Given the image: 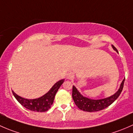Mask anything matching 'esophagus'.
<instances>
[{
    "mask_svg": "<svg viewBox=\"0 0 133 133\" xmlns=\"http://www.w3.org/2000/svg\"><path fill=\"white\" fill-rule=\"evenodd\" d=\"M74 77V74L72 72H70L68 73V74L67 75V79H73Z\"/></svg>",
    "mask_w": 133,
    "mask_h": 133,
    "instance_id": "esophagus-1",
    "label": "esophagus"
}]
</instances>
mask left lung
Segmentation results:
<instances>
[{
    "mask_svg": "<svg viewBox=\"0 0 133 133\" xmlns=\"http://www.w3.org/2000/svg\"><path fill=\"white\" fill-rule=\"evenodd\" d=\"M112 47L118 53L117 49L114 46L112 45ZM124 81H125V78L122 82L120 88L114 95L107 97V98L98 100L90 99V98L84 97L79 93V91L77 90L76 88L74 86H73V87H72V98H73V100L76 106L79 109L84 111L94 112L102 110V109L110 106L119 97L123 90Z\"/></svg>",
    "mask_w": 133,
    "mask_h": 133,
    "instance_id": "left-lung-1",
    "label": "left lung"
}]
</instances>
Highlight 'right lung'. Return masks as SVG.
Segmentation results:
<instances>
[{
	"mask_svg": "<svg viewBox=\"0 0 133 133\" xmlns=\"http://www.w3.org/2000/svg\"><path fill=\"white\" fill-rule=\"evenodd\" d=\"M65 79H61L58 82L55 83V84L46 94L39 98H35V99L24 98L18 95L13 91H12V92L16 99L24 107L32 111L44 112L50 109V108L51 107L57 90H59L61 84L63 83Z\"/></svg>",
	"mask_w": 133,
	"mask_h": 133,
	"instance_id": "right-lung-1",
	"label": "right lung"
}]
</instances>
